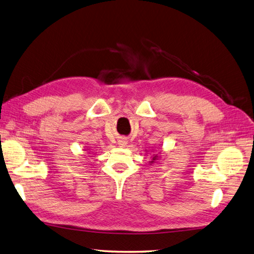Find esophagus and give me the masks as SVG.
Segmentation results:
<instances>
[{
    "label": "esophagus",
    "instance_id": "1",
    "mask_svg": "<svg viewBox=\"0 0 254 254\" xmlns=\"http://www.w3.org/2000/svg\"><path fill=\"white\" fill-rule=\"evenodd\" d=\"M126 144H127V139H126V137H121V139L119 140L120 147H125Z\"/></svg>",
    "mask_w": 254,
    "mask_h": 254
}]
</instances>
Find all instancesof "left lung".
<instances>
[{
  "label": "left lung",
  "instance_id": "obj_1",
  "mask_svg": "<svg viewBox=\"0 0 254 254\" xmlns=\"http://www.w3.org/2000/svg\"><path fill=\"white\" fill-rule=\"evenodd\" d=\"M158 159H159V156H158V155H153V156H152V159H151V161H150V163H155Z\"/></svg>",
  "mask_w": 254,
  "mask_h": 254
}]
</instances>
